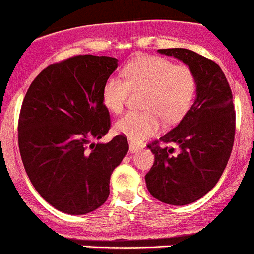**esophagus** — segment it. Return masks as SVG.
Wrapping results in <instances>:
<instances>
[{
    "instance_id": "1",
    "label": "esophagus",
    "mask_w": 254,
    "mask_h": 254,
    "mask_svg": "<svg viewBox=\"0 0 254 254\" xmlns=\"http://www.w3.org/2000/svg\"><path fill=\"white\" fill-rule=\"evenodd\" d=\"M141 148H142L141 144H136V142L129 141V151H131V153H133V151L140 150V149H141Z\"/></svg>"
}]
</instances>
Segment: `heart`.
<instances>
[{"label": "heart", "instance_id": "1", "mask_svg": "<svg viewBox=\"0 0 254 254\" xmlns=\"http://www.w3.org/2000/svg\"><path fill=\"white\" fill-rule=\"evenodd\" d=\"M123 77L110 75L103 86V104L112 113H121L132 90L145 88L140 112H129L118 119L114 128L132 142H141L160 128L163 117L176 122L191 106L195 96L194 73L186 65H175L166 58L144 55L123 69Z\"/></svg>", "mask_w": 254, "mask_h": 254}]
</instances>
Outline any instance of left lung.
<instances>
[{
  "label": "left lung",
  "mask_w": 254,
  "mask_h": 254,
  "mask_svg": "<svg viewBox=\"0 0 254 254\" xmlns=\"http://www.w3.org/2000/svg\"><path fill=\"white\" fill-rule=\"evenodd\" d=\"M158 53L181 60L194 73L195 100L181 122L148 145L154 164L146 186L154 198L171 205H186L203 198L218 183L234 145L235 109L233 94L217 64L188 49ZM176 144L179 150L160 147Z\"/></svg>",
  "instance_id": "1"
}]
</instances>
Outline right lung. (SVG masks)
<instances>
[{
    "mask_svg": "<svg viewBox=\"0 0 254 254\" xmlns=\"http://www.w3.org/2000/svg\"><path fill=\"white\" fill-rule=\"evenodd\" d=\"M118 66L109 56L78 55L43 69L28 88L19 117V150L38 194L68 214H86L109 196L110 175L128 151L110 128L103 86Z\"/></svg>",
    "mask_w": 254,
    "mask_h": 254,
    "instance_id": "1",
    "label": "right lung"
}]
</instances>
